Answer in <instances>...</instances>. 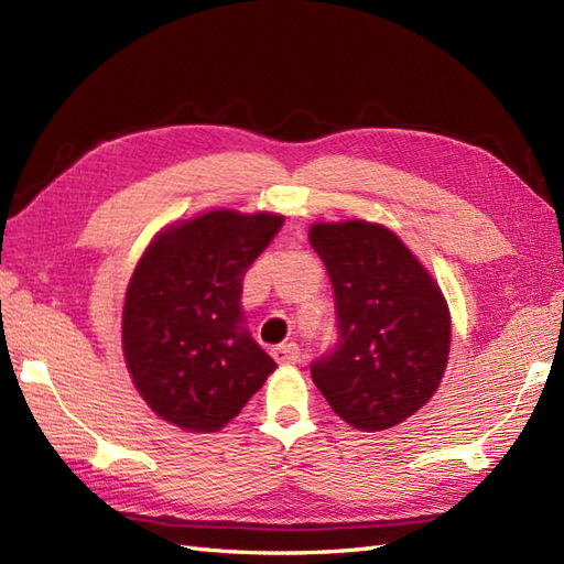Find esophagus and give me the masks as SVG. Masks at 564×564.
<instances>
[{
  "mask_svg": "<svg viewBox=\"0 0 564 564\" xmlns=\"http://www.w3.org/2000/svg\"><path fill=\"white\" fill-rule=\"evenodd\" d=\"M272 357H275L280 365H296L301 362V348L296 344H282L278 348H272Z\"/></svg>",
  "mask_w": 564,
  "mask_h": 564,
  "instance_id": "34e87169",
  "label": "esophagus"
}]
</instances>
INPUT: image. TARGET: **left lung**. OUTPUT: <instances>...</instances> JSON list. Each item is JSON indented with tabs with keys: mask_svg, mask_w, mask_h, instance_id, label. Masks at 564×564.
<instances>
[{
	"mask_svg": "<svg viewBox=\"0 0 564 564\" xmlns=\"http://www.w3.org/2000/svg\"><path fill=\"white\" fill-rule=\"evenodd\" d=\"M327 265L338 344L311 367L334 412L357 431L402 423L429 402L447 369L449 305L400 237L369 220L313 224Z\"/></svg>",
	"mask_w": 564,
	"mask_h": 564,
	"instance_id": "obj_1",
	"label": "left lung"
}]
</instances>
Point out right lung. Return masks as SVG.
<instances>
[{"instance_id":"1","label":"right lung","mask_w":564,"mask_h":564,"mask_svg":"<svg viewBox=\"0 0 564 564\" xmlns=\"http://www.w3.org/2000/svg\"><path fill=\"white\" fill-rule=\"evenodd\" d=\"M284 224L280 214L212 209L152 237L122 311L124 362L162 421L191 433L230 423L275 371L245 327L242 280Z\"/></svg>"}]
</instances>
